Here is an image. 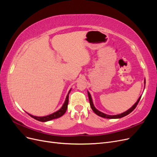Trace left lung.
<instances>
[{
    "label": "left lung",
    "instance_id": "left-lung-1",
    "mask_svg": "<svg viewBox=\"0 0 157 157\" xmlns=\"http://www.w3.org/2000/svg\"><path fill=\"white\" fill-rule=\"evenodd\" d=\"M88 98H89V101H90V107H91L92 109L93 110V111L97 115L101 117H103V118H110V119H113V118H122V117H124L126 115H128V114H130L131 112H132L133 111H134V109H135V108L136 107L137 105L138 104L140 99L141 98V96H140L139 98V99H137V102L134 104V105H133L130 109H128V111H125L124 113H122L121 114H119V115H106V114H104L100 111H99L98 109H96V108H95V107L94 106V104H93V102H92V98H91V96H90V94L88 92Z\"/></svg>",
    "mask_w": 157,
    "mask_h": 157
}]
</instances>
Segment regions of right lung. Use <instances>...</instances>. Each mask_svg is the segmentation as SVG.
Here are the masks:
<instances>
[{
    "label": "right lung",
    "instance_id": "right-lung-1",
    "mask_svg": "<svg viewBox=\"0 0 157 157\" xmlns=\"http://www.w3.org/2000/svg\"><path fill=\"white\" fill-rule=\"evenodd\" d=\"M71 92V90H69V92L67 94V97H66V99H65V101L64 103V104L63 105L62 107H61L59 110H58V111H56L54 113L51 114V115H48V116H45V117H35V116H33L31 115H30V114H29V115L33 118H35V120H37L39 121H40V122H46V121H51V120H54V119H56V118H58L59 117H61V116H63L65 113L66 112V111H67V105H68V103H69V94Z\"/></svg>",
    "mask_w": 157,
    "mask_h": 157
}]
</instances>
